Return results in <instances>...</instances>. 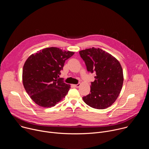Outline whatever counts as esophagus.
<instances>
[{
  "mask_svg": "<svg viewBox=\"0 0 149 149\" xmlns=\"http://www.w3.org/2000/svg\"><path fill=\"white\" fill-rule=\"evenodd\" d=\"M74 86L76 88H78L79 86H80V84H75V85H74Z\"/></svg>",
  "mask_w": 149,
  "mask_h": 149,
  "instance_id": "1",
  "label": "esophagus"
}]
</instances>
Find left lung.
Here are the masks:
<instances>
[{
  "label": "left lung",
  "mask_w": 149,
  "mask_h": 149,
  "mask_svg": "<svg viewBox=\"0 0 149 149\" xmlns=\"http://www.w3.org/2000/svg\"><path fill=\"white\" fill-rule=\"evenodd\" d=\"M79 55L87 71L95 74L90 93L82 97L84 101L94 109H107L117 100L123 87V72L119 61L109 53L94 47L80 51Z\"/></svg>",
  "instance_id": "obj_1"
}]
</instances>
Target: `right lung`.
<instances>
[{"instance_id":"obj_1","label":"right lung","mask_w":149,"mask_h":149,"mask_svg":"<svg viewBox=\"0 0 149 149\" xmlns=\"http://www.w3.org/2000/svg\"><path fill=\"white\" fill-rule=\"evenodd\" d=\"M74 52L50 47L32 54L23 67L22 81L31 99L42 107H52L65 98L70 85L59 78L67 59Z\"/></svg>"}]
</instances>
